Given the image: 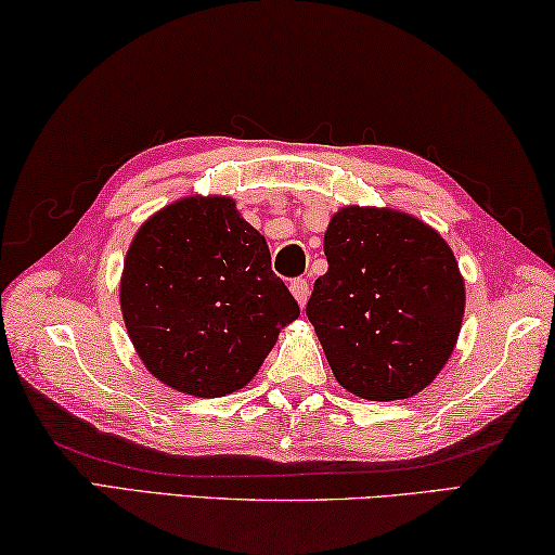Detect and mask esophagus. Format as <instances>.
<instances>
[{
	"instance_id": "obj_1",
	"label": "esophagus",
	"mask_w": 555,
	"mask_h": 555,
	"mask_svg": "<svg viewBox=\"0 0 555 555\" xmlns=\"http://www.w3.org/2000/svg\"><path fill=\"white\" fill-rule=\"evenodd\" d=\"M289 293H293V297L297 299L299 307H305L307 299H310V283H307V280H302V278H297V280H293V283H289Z\"/></svg>"
}]
</instances>
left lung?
<instances>
[{
	"mask_svg": "<svg viewBox=\"0 0 555 555\" xmlns=\"http://www.w3.org/2000/svg\"><path fill=\"white\" fill-rule=\"evenodd\" d=\"M330 270L307 317L332 374L366 401L428 388L455 349L465 278L442 235L413 214L341 206L324 233Z\"/></svg>",
	"mask_w": 555,
	"mask_h": 555,
	"instance_id": "8db88e82",
	"label": "left lung"
}]
</instances>
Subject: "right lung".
I'll list each match as a JSON object with an SVG mask.
<instances>
[{
    "mask_svg": "<svg viewBox=\"0 0 555 555\" xmlns=\"http://www.w3.org/2000/svg\"><path fill=\"white\" fill-rule=\"evenodd\" d=\"M125 330L150 374L221 398L250 384L299 317L270 248L231 196H184L144 221L120 278Z\"/></svg>",
    "mask_w": 555,
    "mask_h": 555,
    "instance_id": "right-lung-1",
    "label": "right lung"
}]
</instances>
